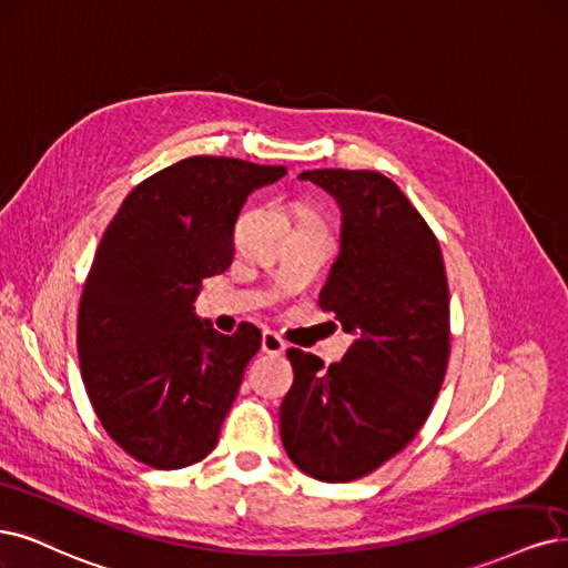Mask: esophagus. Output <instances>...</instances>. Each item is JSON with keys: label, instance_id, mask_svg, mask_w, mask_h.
I'll use <instances>...</instances> for the list:
<instances>
[{"label": "esophagus", "instance_id": "34e87169", "mask_svg": "<svg viewBox=\"0 0 568 568\" xmlns=\"http://www.w3.org/2000/svg\"><path fill=\"white\" fill-rule=\"evenodd\" d=\"M261 349L267 352V355H282L286 349V343L275 334V331H265L261 338Z\"/></svg>", "mask_w": 568, "mask_h": 568}]
</instances>
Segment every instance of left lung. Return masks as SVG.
<instances>
[{"instance_id": "obj_1", "label": "left lung", "mask_w": 568, "mask_h": 568, "mask_svg": "<svg viewBox=\"0 0 568 568\" xmlns=\"http://www.w3.org/2000/svg\"><path fill=\"white\" fill-rule=\"evenodd\" d=\"M341 209V248L320 293L352 345L324 368L288 349L293 385L280 433L293 465L320 481L374 473L418 435L448 364V284L439 242L404 192L376 171L315 169Z\"/></svg>"}]
</instances>
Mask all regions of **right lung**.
<instances>
[{
    "mask_svg": "<svg viewBox=\"0 0 568 568\" xmlns=\"http://www.w3.org/2000/svg\"><path fill=\"white\" fill-rule=\"evenodd\" d=\"M284 166L187 158L135 185L93 256L77 320L89 399L108 435L158 470L216 448L261 331L219 334L194 312L204 277L232 263V230L253 190Z\"/></svg>",
    "mask_w": 568,
    "mask_h": 568,
    "instance_id": "1",
    "label": "right lung"
}]
</instances>
